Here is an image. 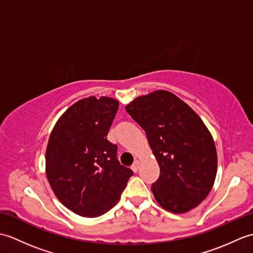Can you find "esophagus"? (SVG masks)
Returning a JSON list of instances; mask_svg holds the SVG:
<instances>
[{
  "label": "esophagus",
  "instance_id": "obj_1",
  "mask_svg": "<svg viewBox=\"0 0 253 253\" xmlns=\"http://www.w3.org/2000/svg\"><path fill=\"white\" fill-rule=\"evenodd\" d=\"M139 166H140V162H139L138 160H136L135 162H133V164L131 165V169L135 171V173H137L138 169H139Z\"/></svg>",
  "mask_w": 253,
  "mask_h": 253
}]
</instances>
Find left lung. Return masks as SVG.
Segmentation results:
<instances>
[{"mask_svg": "<svg viewBox=\"0 0 253 253\" xmlns=\"http://www.w3.org/2000/svg\"><path fill=\"white\" fill-rule=\"evenodd\" d=\"M126 111L142 129L160 166L151 187L166 211L180 214L198 207L211 191L217 153L211 132L197 113L166 90L138 96Z\"/></svg>", "mask_w": 253, "mask_h": 253, "instance_id": "1", "label": "left lung"}]
</instances>
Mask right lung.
Here are the masks:
<instances>
[{"instance_id":"obj_1","label":"right lung","mask_w":253,"mask_h":253,"mask_svg":"<svg viewBox=\"0 0 253 253\" xmlns=\"http://www.w3.org/2000/svg\"><path fill=\"white\" fill-rule=\"evenodd\" d=\"M120 102L89 96L63 113L45 151V174L56 198L84 217H98L120 201L132 170L106 139Z\"/></svg>"}]
</instances>
